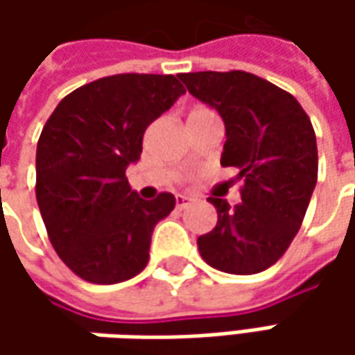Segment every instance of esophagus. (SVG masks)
<instances>
[{"label": "esophagus", "instance_id": "obj_1", "mask_svg": "<svg viewBox=\"0 0 355 355\" xmlns=\"http://www.w3.org/2000/svg\"><path fill=\"white\" fill-rule=\"evenodd\" d=\"M189 205H193V199L191 198H185V196H178V198H175V207H178L180 211L187 209Z\"/></svg>", "mask_w": 355, "mask_h": 355}]
</instances>
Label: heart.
<instances>
[{
  "mask_svg": "<svg viewBox=\"0 0 355 355\" xmlns=\"http://www.w3.org/2000/svg\"><path fill=\"white\" fill-rule=\"evenodd\" d=\"M207 112H211V110H209V108H205V106H196V108H191V112H189V116L187 118L201 116V114H207Z\"/></svg>",
  "mask_w": 355,
  "mask_h": 355,
  "instance_id": "b5f03b06",
  "label": "heart"
}]
</instances>
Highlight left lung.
Returning <instances> with one entry per match:
<instances>
[{
    "mask_svg": "<svg viewBox=\"0 0 355 355\" xmlns=\"http://www.w3.org/2000/svg\"><path fill=\"white\" fill-rule=\"evenodd\" d=\"M225 122L221 166L239 170L241 203L219 198L217 225L198 239L207 265L229 275H254L291 247L318 180L312 122L291 92L245 71L178 75Z\"/></svg>",
    "mask_w": 355,
    "mask_h": 355,
    "instance_id": "obj_1",
    "label": "left lung"
}]
</instances>
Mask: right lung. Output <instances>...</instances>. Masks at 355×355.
Returning a JSON list of instances; mask_svg holds the SVG:
<instances>
[{
    "mask_svg": "<svg viewBox=\"0 0 355 355\" xmlns=\"http://www.w3.org/2000/svg\"><path fill=\"white\" fill-rule=\"evenodd\" d=\"M185 92L173 75L103 76L67 94L37 142L35 196L53 249L76 277L116 284L142 272L175 198H138L126 168L146 128Z\"/></svg>",
    "mask_w": 355,
    "mask_h": 355,
    "instance_id": "obj_1",
    "label": "right lung"
}]
</instances>
